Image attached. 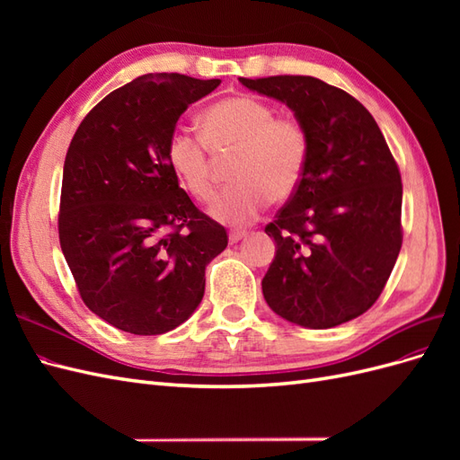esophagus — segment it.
<instances>
[{"label":"esophagus","instance_id":"esophagus-1","mask_svg":"<svg viewBox=\"0 0 460 460\" xmlns=\"http://www.w3.org/2000/svg\"><path fill=\"white\" fill-rule=\"evenodd\" d=\"M245 235H247V232H245V230H232V232L228 234V240H230V243H235V242L243 240Z\"/></svg>","mask_w":460,"mask_h":460}]
</instances>
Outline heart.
I'll return each instance as SVG.
<instances>
[{
  "label": "heart",
  "instance_id": "1",
  "mask_svg": "<svg viewBox=\"0 0 460 460\" xmlns=\"http://www.w3.org/2000/svg\"><path fill=\"white\" fill-rule=\"evenodd\" d=\"M201 136L174 130L166 159L182 186L199 201L213 196L211 157L234 153V184L213 199L208 213L225 225H243L272 199L289 198L301 182L309 157V137L294 117H276L270 103L252 95H232L208 107L199 119Z\"/></svg>",
  "mask_w": 460,
  "mask_h": 460
}]
</instances>
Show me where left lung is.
<instances>
[{"instance_id": "8db88e82", "label": "left lung", "mask_w": 460, "mask_h": 460, "mask_svg": "<svg viewBox=\"0 0 460 460\" xmlns=\"http://www.w3.org/2000/svg\"><path fill=\"white\" fill-rule=\"evenodd\" d=\"M288 105L309 137L294 196L264 228L276 255L262 278L269 307L326 330L368 311L401 249L402 186L395 159L353 95L313 76L240 78Z\"/></svg>"}]
</instances>
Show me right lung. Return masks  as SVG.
Here are the masks:
<instances>
[{
    "label": "right lung",
    "instance_id": "add662e5",
    "mask_svg": "<svg viewBox=\"0 0 460 460\" xmlns=\"http://www.w3.org/2000/svg\"><path fill=\"white\" fill-rule=\"evenodd\" d=\"M218 84L137 76L103 97L68 146L63 255L86 307L122 332L157 336L186 323L203 299L205 267L228 245L225 226L191 203L166 159L180 115Z\"/></svg>",
    "mask_w": 460,
    "mask_h": 460
}]
</instances>
